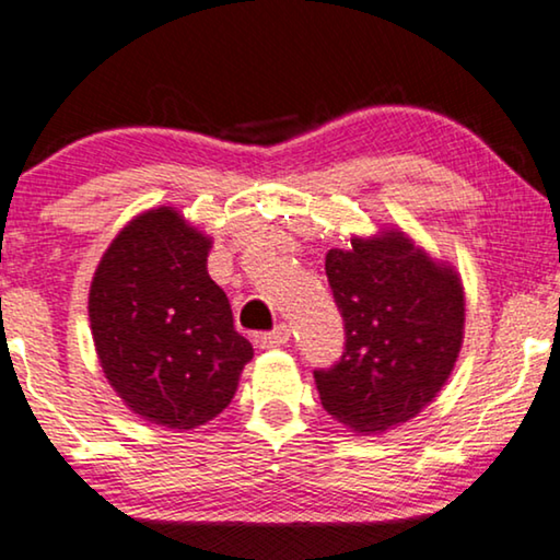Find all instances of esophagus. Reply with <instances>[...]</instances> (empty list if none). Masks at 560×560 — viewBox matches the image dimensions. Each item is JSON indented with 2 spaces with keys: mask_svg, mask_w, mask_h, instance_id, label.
Returning <instances> with one entry per match:
<instances>
[{
  "mask_svg": "<svg viewBox=\"0 0 560 560\" xmlns=\"http://www.w3.org/2000/svg\"><path fill=\"white\" fill-rule=\"evenodd\" d=\"M290 341V326L280 324L278 328H272V331L262 334V347L265 349H275V347H285Z\"/></svg>",
  "mask_w": 560,
  "mask_h": 560,
  "instance_id": "esophagus-1",
  "label": "esophagus"
}]
</instances>
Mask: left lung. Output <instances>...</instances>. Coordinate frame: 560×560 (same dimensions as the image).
<instances>
[{"label": "left lung", "instance_id": "1", "mask_svg": "<svg viewBox=\"0 0 560 560\" xmlns=\"http://www.w3.org/2000/svg\"><path fill=\"white\" fill-rule=\"evenodd\" d=\"M326 275L347 347L331 370L313 372L320 405L362 435L408 423L454 372L464 343L462 278L397 226L328 249Z\"/></svg>", "mask_w": 560, "mask_h": 560}]
</instances>
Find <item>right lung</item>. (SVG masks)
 Wrapping results in <instances>:
<instances>
[{"label":"right lung","mask_w":560,"mask_h":560,"mask_svg":"<svg viewBox=\"0 0 560 560\" xmlns=\"http://www.w3.org/2000/svg\"><path fill=\"white\" fill-rule=\"evenodd\" d=\"M211 236L173 206L142 211L98 259L89 320L104 377L135 416L173 431L232 402L252 343L209 278Z\"/></svg>","instance_id":"right-lung-1"}]
</instances>
